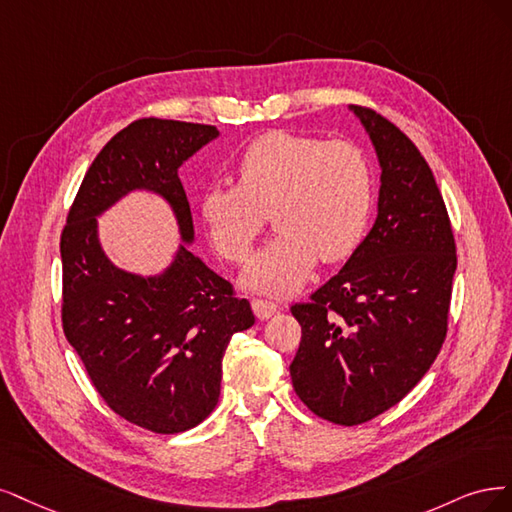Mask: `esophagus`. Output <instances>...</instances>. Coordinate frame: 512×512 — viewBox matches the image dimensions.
Returning a JSON list of instances; mask_svg holds the SVG:
<instances>
[{"label": "esophagus", "instance_id": "esophagus-1", "mask_svg": "<svg viewBox=\"0 0 512 512\" xmlns=\"http://www.w3.org/2000/svg\"><path fill=\"white\" fill-rule=\"evenodd\" d=\"M278 304H274V302H268V300H253V312H255V317L257 319H270L272 315H276L278 312Z\"/></svg>", "mask_w": 512, "mask_h": 512}]
</instances>
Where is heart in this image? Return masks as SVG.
I'll list each match as a JSON object with an SVG mask.
<instances>
[{
	"label": "heart",
	"mask_w": 512,
	"mask_h": 512,
	"mask_svg": "<svg viewBox=\"0 0 512 512\" xmlns=\"http://www.w3.org/2000/svg\"><path fill=\"white\" fill-rule=\"evenodd\" d=\"M238 185H210L200 197L206 232L229 261H244L272 210L278 234L246 263L242 285L270 295L298 289L317 259L349 257L364 238L372 174L351 142L291 131L257 138L236 166Z\"/></svg>",
	"instance_id": "obj_1"
}]
</instances>
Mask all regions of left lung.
Wrapping results in <instances>:
<instances>
[{
    "label": "left lung",
    "instance_id": "1",
    "mask_svg": "<svg viewBox=\"0 0 512 512\" xmlns=\"http://www.w3.org/2000/svg\"><path fill=\"white\" fill-rule=\"evenodd\" d=\"M349 110L381 166L376 221L342 270L291 306L302 325L293 389L338 425L378 417L430 370L457 268L449 214L419 148L374 110Z\"/></svg>",
    "mask_w": 512,
    "mask_h": 512
}]
</instances>
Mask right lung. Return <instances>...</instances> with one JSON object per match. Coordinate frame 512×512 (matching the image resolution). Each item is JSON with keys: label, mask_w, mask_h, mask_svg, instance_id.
<instances>
[{"label": "right lung", "mask_w": 512, "mask_h": 512, "mask_svg": "<svg viewBox=\"0 0 512 512\" xmlns=\"http://www.w3.org/2000/svg\"><path fill=\"white\" fill-rule=\"evenodd\" d=\"M219 129L140 119L114 136L82 178L61 234L63 332L104 402L155 434L187 432L214 410L223 355L255 323L251 304L191 253L195 240L178 170ZM161 196L181 244L157 275L114 267L96 219L129 192Z\"/></svg>", "instance_id": "1"}]
</instances>
